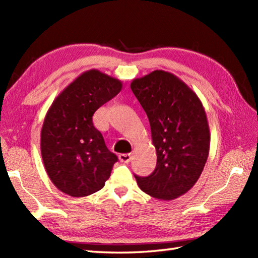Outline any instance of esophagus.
Masks as SVG:
<instances>
[{"label":"esophagus","mask_w":258,"mask_h":258,"mask_svg":"<svg viewBox=\"0 0 258 258\" xmlns=\"http://www.w3.org/2000/svg\"><path fill=\"white\" fill-rule=\"evenodd\" d=\"M118 158L122 163H128L131 161V158H132V155L127 154V153H125V154H119Z\"/></svg>","instance_id":"1"}]
</instances>
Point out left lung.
<instances>
[{
  "mask_svg": "<svg viewBox=\"0 0 258 258\" xmlns=\"http://www.w3.org/2000/svg\"><path fill=\"white\" fill-rule=\"evenodd\" d=\"M131 89L149 117L157 155L154 172L135 178L152 197L177 199L195 185L210 153L205 109L193 90L162 70L134 79Z\"/></svg>",
  "mask_w": 258,
  "mask_h": 258,
  "instance_id": "obj_1",
  "label": "left lung"
}]
</instances>
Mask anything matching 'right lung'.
I'll use <instances>...</instances> for the list:
<instances>
[{
  "label": "right lung",
  "instance_id": "obj_1",
  "mask_svg": "<svg viewBox=\"0 0 258 258\" xmlns=\"http://www.w3.org/2000/svg\"><path fill=\"white\" fill-rule=\"evenodd\" d=\"M122 82L98 70L78 76L53 101L41 131L45 171L56 187L72 197L103 188L117 156L109 152L93 114L122 90Z\"/></svg>",
  "mask_w": 258,
  "mask_h": 258
}]
</instances>
